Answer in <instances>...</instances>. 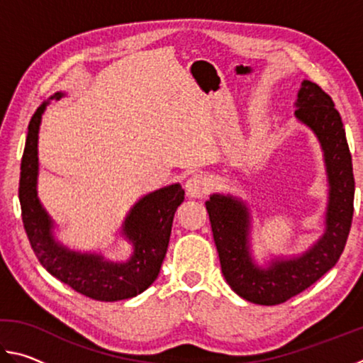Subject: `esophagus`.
Here are the masks:
<instances>
[{
    "instance_id": "obj_1",
    "label": "esophagus",
    "mask_w": 363,
    "mask_h": 363,
    "mask_svg": "<svg viewBox=\"0 0 363 363\" xmlns=\"http://www.w3.org/2000/svg\"><path fill=\"white\" fill-rule=\"evenodd\" d=\"M186 192L190 199H203V196L210 192L211 182L203 174H192L186 181Z\"/></svg>"
}]
</instances>
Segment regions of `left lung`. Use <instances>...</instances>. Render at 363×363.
I'll return each mask as SVG.
<instances>
[{"instance_id": "1", "label": "left lung", "mask_w": 363, "mask_h": 363, "mask_svg": "<svg viewBox=\"0 0 363 363\" xmlns=\"http://www.w3.org/2000/svg\"><path fill=\"white\" fill-rule=\"evenodd\" d=\"M294 108V118L315 134L323 152L328 200L322 235L301 255L272 256L261 264L251 248L253 216L247 201L211 194L205 203L225 281L238 296L261 306L285 303L335 267L352 223V158L333 101L320 86L304 79Z\"/></svg>"}]
</instances>
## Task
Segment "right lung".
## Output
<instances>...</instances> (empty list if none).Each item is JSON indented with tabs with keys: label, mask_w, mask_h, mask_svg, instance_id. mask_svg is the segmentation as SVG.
Instances as JSON below:
<instances>
[{
	"label": "right lung",
	"mask_w": 363,
	"mask_h": 363,
	"mask_svg": "<svg viewBox=\"0 0 363 363\" xmlns=\"http://www.w3.org/2000/svg\"><path fill=\"white\" fill-rule=\"evenodd\" d=\"M56 93L36 108L21 164L19 200L22 220L36 257L49 274L73 290L96 301H121L138 296L157 280L167 256L174 213L184 201L179 182L147 194L131 206L123 220L120 235L131 245L126 261L107 259L101 251H77L54 235L52 218L38 199V133L43 113Z\"/></svg>",
	"instance_id": "1"
}]
</instances>
